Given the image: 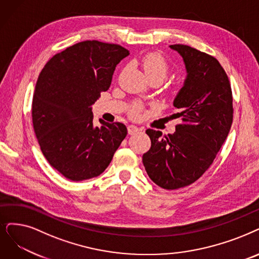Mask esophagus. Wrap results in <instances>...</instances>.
Instances as JSON below:
<instances>
[{
    "label": "esophagus",
    "mask_w": 259,
    "mask_h": 259,
    "mask_svg": "<svg viewBox=\"0 0 259 259\" xmlns=\"http://www.w3.org/2000/svg\"><path fill=\"white\" fill-rule=\"evenodd\" d=\"M139 131L140 130L136 125H133V124H132V125L127 126V132H128L130 135H135V134H137Z\"/></svg>",
    "instance_id": "esophagus-1"
}]
</instances>
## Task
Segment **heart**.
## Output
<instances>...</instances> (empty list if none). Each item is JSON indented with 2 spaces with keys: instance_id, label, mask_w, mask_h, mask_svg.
I'll list each match as a JSON object with an SVG mask.
<instances>
[{
  "instance_id": "1",
  "label": "heart",
  "mask_w": 259,
  "mask_h": 259,
  "mask_svg": "<svg viewBox=\"0 0 259 259\" xmlns=\"http://www.w3.org/2000/svg\"><path fill=\"white\" fill-rule=\"evenodd\" d=\"M141 66L148 79L159 78L161 81L169 73V65L158 53H149L141 59ZM142 109L140 104H135L131 109V116L137 117Z\"/></svg>"
}]
</instances>
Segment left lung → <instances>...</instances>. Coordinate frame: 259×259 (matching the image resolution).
<instances>
[{
	"label": "left lung",
	"instance_id": "obj_1",
	"mask_svg": "<svg viewBox=\"0 0 259 259\" xmlns=\"http://www.w3.org/2000/svg\"><path fill=\"white\" fill-rule=\"evenodd\" d=\"M170 48L183 57L187 77L173 105L182 122L174 134L161 137L147 130L150 150L142 162L149 178L159 187L174 190L199 180L229 135L233 123V95L229 77L211 55L185 45Z\"/></svg>",
	"mask_w": 259,
	"mask_h": 259
}]
</instances>
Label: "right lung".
<instances>
[{"instance_id": "right-lung-1", "label": "right lung", "mask_w": 259, "mask_h": 259, "mask_svg": "<svg viewBox=\"0 0 259 259\" xmlns=\"http://www.w3.org/2000/svg\"><path fill=\"white\" fill-rule=\"evenodd\" d=\"M127 55L119 45L86 40L55 54L40 72L32 104L34 131L47 160L70 181L99 177L126 137L120 122L100 119L101 126H94L91 106Z\"/></svg>"}]
</instances>
